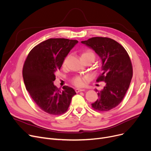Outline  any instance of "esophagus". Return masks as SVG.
Instances as JSON below:
<instances>
[{"label":"esophagus","mask_w":151,"mask_h":151,"mask_svg":"<svg viewBox=\"0 0 151 151\" xmlns=\"http://www.w3.org/2000/svg\"><path fill=\"white\" fill-rule=\"evenodd\" d=\"M85 91L84 89H75V92L76 93H78V92H83V91Z\"/></svg>","instance_id":"1"}]
</instances>
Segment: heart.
Returning <instances> with one entry per match:
<instances>
[{
	"mask_svg": "<svg viewBox=\"0 0 151 151\" xmlns=\"http://www.w3.org/2000/svg\"><path fill=\"white\" fill-rule=\"evenodd\" d=\"M81 58L82 60H91L93 62L96 59V54L95 53L90 50H88L84 51L81 55ZM67 60L66 58L63 62V64H65ZM89 78L86 76H76L71 79V83H72L76 87H83L85 86L86 82L88 81Z\"/></svg>",
	"mask_w": 151,
	"mask_h": 151,
	"instance_id": "heart-1",
	"label": "heart"
}]
</instances>
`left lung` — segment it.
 <instances>
[{"label":"left lung","instance_id":"left-lung-1","mask_svg":"<svg viewBox=\"0 0 151 151\" xmlns=\"http://www.w3.org/2000/svg\"><path fill=\"white\" fill-rule=\"evenodd\" d=\"M82 43L95 51L102 60L101 73L97 82L106 85L98 92L99 99L92 107L99 111H108L122 101L133 76L132 64L124 47L114 40L107 37H92Z\"/></svg>","mask_w":151,"mask_h":151}]
</instances>
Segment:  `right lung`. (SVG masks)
I'll use <instances>...</instances> for the list:
<instances>
[{"label": "right lung", "mask_w": 151, "mask_h": 151, "mask_svg": "<svg viewBox=\"0 0 151 151\" xmlns=\"http://www.w3.org/2000/svg\"><path fill=\"white\" fill-rule=\"evenodd\" d=\"M78 42L66 38L47 39L35 46L25 60L22 76L26 88L37 106L50 114L65 113L76 94L67 86L60 91L53 82L56 71Z\"/></svg>", "instance_id": "1"}]
</instances>
